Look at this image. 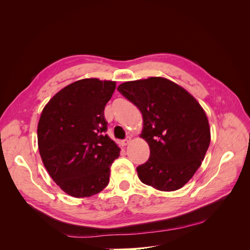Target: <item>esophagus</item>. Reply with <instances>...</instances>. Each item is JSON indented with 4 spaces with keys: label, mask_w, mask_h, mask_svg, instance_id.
<instances>
[{
    "label": "esophagus",
    "mask_w": 250,
    "mask_h": 250,
    "mask_svg": "<svg viewBox=\"0 0 250 250\" xmlns=\"http://www.w3.org/2000/svg\"><path fill=\"white\" fill-rule=\"evenodd\" d=\"M130 141H131V138L130 137H127L123 142H122V144H123V146H127L128 144L130 143Z\"/></svg>",
    "instance_id": "1"
}]
</instances>
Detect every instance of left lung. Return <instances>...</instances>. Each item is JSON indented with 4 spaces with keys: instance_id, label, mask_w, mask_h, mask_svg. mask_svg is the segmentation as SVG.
Returning a JSON list of instances; mask_svg holds the SVG:
<instances>
[{
    "instance_id": "1",
    "label": "left lung",
    "mask_w": 250,
    "mask_h": 250,
    "mask_svg": "<svg viewBox=\"0 0 250 250\" xmlns=\"http://www.w3.org/2000/svg\"><path fill=\"white\" fill-rule=\"evenodd\" d=\"M143 116L150 148L148 161L137 168L143 184L160 191L183 188L200 167L210 142L206 112L185 88L166 78L128 81L118 86Z\"/></svg>"
}]
</instances>
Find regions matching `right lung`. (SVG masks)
<instances>
[{
	"label": "right lung",
	"mask_w": 250,
	"mask_h": 250,
	"mask_svg": "<svg viewBox=\"0 0 250 250\" xmlns=\"http://www.w3.org/2000/svg\"><path fill=\"white\" fill-rule=\"evenodd\" d=\"M115 81L82 79L58 92L42 109L37 141L52 179L73 197H89L109 183L120 148L105 133L104 108Z\"/></svg>",
	"instance_id": "right-lung-1"
}]
</instances>
